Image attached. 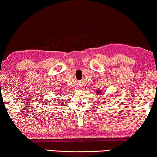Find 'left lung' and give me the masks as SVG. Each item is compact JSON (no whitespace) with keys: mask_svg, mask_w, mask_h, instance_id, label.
I'll list each match as a JSON object with an SVG mask.
<instances>
[{"mask_svg":"<svg viewBox=\"0 0 157 157\" xmlns=\"http://www.w3.org/2000/svg\"><path fill=\"white\" fill-rule=\"evenodd\" d=\"M100 92L101 91H96V93H97V94H100Z\"/></svg>","mask_w":157,"mask_h":157,"instance_id":"8db88e82","label":"left lung"}]
</instances>
